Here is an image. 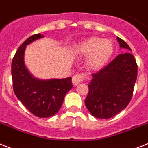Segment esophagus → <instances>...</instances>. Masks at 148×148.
I'll use <instances>...</instances> for the list:
<instances>
[{
    "label": "esophagus",
    "instance_id": "esophagus-1",
    "mask_svg": "<svg viewBox=\"0 0 148 148\" xmlns=\"http://www.w3.org/2000/svg\"><path fill=\"white\" fill-rule=\"evenodd\" d=\"M84 79H85L84 74H76L73 77V84L74 85H79V83H81L84 80Z\"/></svg>",
    "mask_w": 148,
    "mask_h": 148
}]
</instances>
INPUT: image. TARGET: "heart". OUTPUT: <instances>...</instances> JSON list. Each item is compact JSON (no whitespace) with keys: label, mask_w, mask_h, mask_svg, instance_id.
I'll list each match as a JSON object with an SVG mask.
<instances>
[{"label":"heart","mask_w":148,"mask_h":148,"mask_svg":"<svg viewBox=\"0 0 148 148\" xmlns=\"http://www.w3.org/2000/svg\"><path fill=\"white\" fill-rule=\"evenodd\" d=\"M78 53L88 55V66L97 70L107 63L114 51V45L110 39L91 37L79 42L76 46Z\"/></svg>","instance_id":"b5f03b06"}]
</instances>
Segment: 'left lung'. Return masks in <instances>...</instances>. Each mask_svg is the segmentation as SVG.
I'll use <instances>...</instances> for the list:
<instances>
[{"label":"left lung","mask_w":148,"mask_h":148,"mask_svg":"<svg viewBox=\"0 0 148 148\" xmlns=\"http://www.w3.org/2000/svg\"><path fill=\"white\" fill-rule=\"evenodd\" d=\"M121 48H131L117 37ZM138 75V65L130 53L119 54L115 59L92 74L88 94L85 103L91 115L100 119H110L125 109L132 97Z\"/></svg>","instance_id":"1"}]
</instances>
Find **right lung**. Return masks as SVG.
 <instances>
[{"label":"right lung","instance_id":"right-lung-1","mask_svg":"<svg viewBox=\"0 0 148 148\" xmlns=\"http://www.w3.org/2000/svg\"><path fill=\"white\" fill-rule=\"evenodd\" d=\"M43 35L35 34L25 40L18 48L12 60L11 73L16 96L33 115L46 118L55 115L63 104L66 94L73 88L72 78L41 80L30 74L24 63L26 45Z\"/></svg>","mask_w":148,"mask_h":148}]
</instances>
